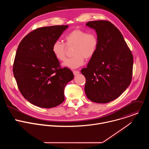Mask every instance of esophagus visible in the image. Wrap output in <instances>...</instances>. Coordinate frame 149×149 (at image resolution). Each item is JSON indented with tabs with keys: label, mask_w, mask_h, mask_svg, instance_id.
I'll use <instances>...</instances> for the list:
<instances>
[{
	"label": "esophagus",
	"mask_w": 149,
	"mask_h": 149,
	"mask_svg": "<svg viewBox=\"0 0 149 149\" xmlns=\"http://www.w3.org/2000/svg\"><path fill=\"white\" fill-rule=\"evenodd\" d=\"M79 72H79V71H73V73H74V75H77L79 74Z\"/></svg>",
	"instance_id": "esophagus-1"
}]
</instances>
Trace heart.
I'll use <instances>...</instances> for the list:
<instances>
[{
	"mask_svg": "<svg viewBox=\"0 0 149 149\" xmlns=\"http://www.w3.org/2000/svg\"><path fill=\"white\" fill-rule=\"evenodd\" d=\"M66 45L69 48L74 47L73 57L68 59L63 66L75 69L82 66L84 58L90 59L96 53L98 47V39L96 34L87 31L75 29L71 31L65 37ZM52 51L55 57L61 61L66 59L67 46L59 40H56L52 45Z\"/></svg>",
	"mask_w": 149,
	"mask_h": 149,
	"instance_id": "obj_1",
	"label": "heart"
}]
</instances>
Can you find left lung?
Segmentation results:
<instances>
[{"label": "left lung", "mask_w": 149, "mask_h": 149, "mask_svg": "<svg viewBox=\"0 0 149 149\" xmlns=\"http://www.w3.org/2000/svg\"><path fill=\"white\" fill-rule=\"evenodd\" d=\"M86 25L95 31L98 47L87 68L81 71L86 79L85 93L93 102L107 103L130 84L133 56L120 31L109 21H90Z\"/></svg>", "instance_id": "obj_1"}]
</instances>
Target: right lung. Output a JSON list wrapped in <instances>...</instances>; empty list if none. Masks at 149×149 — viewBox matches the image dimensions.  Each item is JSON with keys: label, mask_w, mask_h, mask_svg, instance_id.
I'll return each instance as SVG.
<instances>
[{"label": "right lung", "mask_w": 149, "mask_h": 149, "mask_svg": "<svg viewBox=\"0 0 149 149\" xmlns=\"http://www.w3.org/2000/svg\"><path fill=\"white\" fill-rule=\"evenodd\" d=\"M68 25L35 29L21 40L13 66L19 90L31 104L42 108L56 107L65 100L64 88L74 78L68 68H61L52 47Z\"/></svg>", "instance_id": "right-lung-1"}]
</instances>
